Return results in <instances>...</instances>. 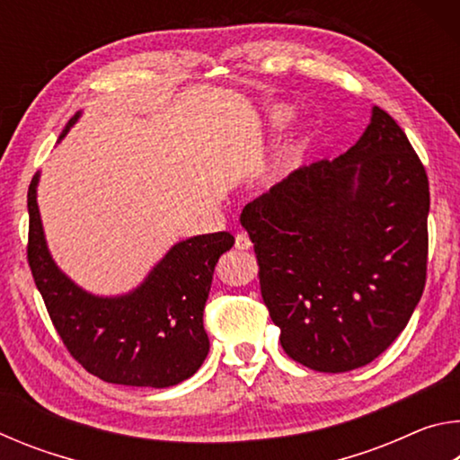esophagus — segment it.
<instances>
[{
  "label": "esophagus",
  "instance_id": "34e87169",
  "mask_svg": "<svg viewBox=\"0 0 460 460\" xmlns=\"http://www.w3.org/2000/svg\"><path fill=\"white\" fill-rule=\"evenodd\" d=\"M252 239H249L247 233H237L235 237V247L241 249V252H245V249H252Z\"/></svg>",
  "mask_w": 460,
  "mask_h": 460
}]
</instances>
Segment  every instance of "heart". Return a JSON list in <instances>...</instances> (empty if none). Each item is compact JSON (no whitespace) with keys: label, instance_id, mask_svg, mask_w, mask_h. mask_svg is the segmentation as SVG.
Here are the masks:
<instances>
[{"label":"heart","instance_id":"heart-1","mask_svg":"<svg viewBox=\"0 0 460 460\" xmlns=\"http://www.w3.org/2000/svg\"><path fill=\"white\" fill-rule=\"evenodd\" d=\"M294 118V111L288 105H274L270 107L266 111V126L270 131H282L288 126H290V121ZM296 166H298V152H292L290 158H288L282 166H279L278 174H276V181L278 182H284L288 176H290Z\"/></svg>","mask_w":460,"mask_h":460}]
</instances>
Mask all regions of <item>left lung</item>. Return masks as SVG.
I'll return each instance as SVG.
<instances>
[{
	"label": "left lung",
	"instance_id": "8db88e82",
	"mask_svg": "<svg viewBox=\"0 0 460 460\" xmlns=\"http://www.w3.org/2000/svg\"><path fill=\"white\" fill-rule=\"evenodd\" d=\"M428 211L422 162L379 107L345 154L249 202L241 225L288 357L345 373L398 339L424 292Z\"/></svg>",
	"mask_w": 460,
	"mask_h": 460
}]
</instances>
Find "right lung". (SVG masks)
<instances>
[{
    "label": "right lung",
    "mask_w": 460,
    "mask_h": 460,
    "mask_svg": "<svg viewBox=\"0 0 460 460\" xmlns=\"http://www.w3.org/2000/svg\"><path fill=\"white\" fill-rule=\"evenodd\" d=\"M81 115L71 118L58 142ZM38 182L40 172L28 189V261L54 329L71 355L107 384L170 387L192 377L211 347L202 313L217 261L235 243L231 233L178 241L134 290L93 294L52 258L38 208Z\"/></svg>",
    "instance_id": "add662e5"
}]
</instances>
